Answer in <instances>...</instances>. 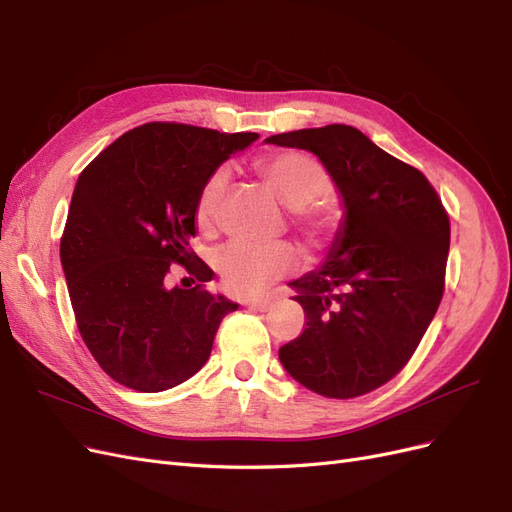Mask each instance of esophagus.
Listing matches in <instances>:
<instances>
[{
	"mask_svg": "<svg viewBox=\"0 0 512 512\" xmlns=\"http://www.w3.org/2000/svg\"><path fill=\"white\" fill-rule=\"evenodd\" d=\"M247 307H250V309H256V312H267V309L271 307V301H269V299L250 301V303H247Z\"/></svg>",
	"mask_w": 512,
	"mask_h": 512,
	"instance_id": "34e87169",
	"label": "esophagus"
}]
</instances>
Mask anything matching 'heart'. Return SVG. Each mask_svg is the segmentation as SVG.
<instances>
[{"label":"heart","mask_w":512,"mask_h":512,"mask_svg":"<svg viewBox=\"0 0 512 512\" xmlns=\"http://www.w3.org/2000/svg\"><path fill=\"white\" fill-rule=\"evenodd\" d=\"M262 181L290 209L292 226L309 243H324L342 222V211L324 196L331 188V177L316 158L301 151L273 153L256 164ZM228 185V168L220 166L205 179L196 198V224L209 230L215 211ZM299 265V256L286 241L247 243L232 241L213 254V267L220 273L228 292L250 297L267 290Z\"/></svg>","instance_id":"obj_1"}]
</instances>
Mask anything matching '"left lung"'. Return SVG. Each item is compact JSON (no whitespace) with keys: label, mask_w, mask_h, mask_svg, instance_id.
<instances>
[{"label":"left lung","mask_w":512,"mask_h":512,"mask_svg":"<svg viewBox=\"0 0 512 512\" xmlns=\"http://www.w3.org/2000/svg\"><path fill=\"white\" fill-rule=\"evenodd\" d=\"M312 151L344 203L327 260L290 282L305 331L280 361L305 389L352 399L399 374L438 312L451 222L427 177L352 126L269 136Z\"/></svg>","instance_id":"1"}]
</instances>
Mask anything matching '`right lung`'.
Instances as JSON below:
<instances>
[{"mask_svg": "<svg viewBox=\"0 0 512 512\" xmlns=\"http://www.w3.org/2000/svg\"><path fill=\"white\" fill-rule=\"evenodd\" d=\"M256 138L153 121L119 136L79 175L59 256L76 327L115 382L160 393L207 363L222 318L239 305L203 288L213 271L190 247L196 198ZM170 264L201 284L170 289Z\"/></svg>", "mask_w": 512, "mask_h": 512, "instance_id": "obj_1", "label": "right lung"}]
</instances>
